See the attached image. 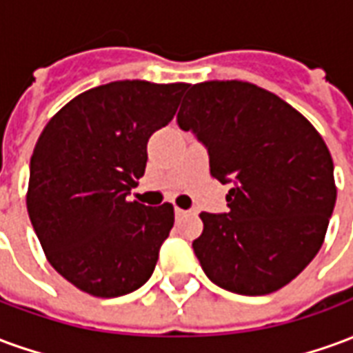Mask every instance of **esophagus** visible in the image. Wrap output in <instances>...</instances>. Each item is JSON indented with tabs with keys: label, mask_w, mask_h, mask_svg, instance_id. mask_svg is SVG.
Returning <instances> with one entry per match:
<instances>
[{
	"label": "esophagus",
	"mask_w": 353,
	"mask_h": 353,
	"mask_svg": "<svg viewBox=\"0 0 353 353\" xmlns=\"http://www.w3.org/2000/svg\"><path fill=\"white\" fill-rule=\"evenodd\" d=\"M187 215H189V212H187V210L176 208V217H177V219H181V217H187Z\"/></svg>",
	"instance_id": "1"
}]
</instances>
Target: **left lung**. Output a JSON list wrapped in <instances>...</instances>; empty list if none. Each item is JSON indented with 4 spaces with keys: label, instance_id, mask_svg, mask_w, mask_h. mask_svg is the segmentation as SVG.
<instances>
[{
    "label": "left lung",
    "instance_id": "8db88e82",
    "mask_svg": "<svg viewBox=\"0 0 353 353\" xmlns=\"http://www.w3.org/2000/svg\"><path fill=\"white\" fill-rule=\"evenodd\" d=\"M177 124L206 145L212 177L232 183L227 214H200L192 250L202 270L238 295L288 285L318 255L336 202L319 132L288 101L244 81L189 85Z\"/></svg>",
    "mask_w": 353,
    "mask_h": 353
}]
</instances>
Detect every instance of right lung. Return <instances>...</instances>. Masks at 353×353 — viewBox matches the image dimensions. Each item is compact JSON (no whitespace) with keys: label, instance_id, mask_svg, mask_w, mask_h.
<instances>
[{"label":"right lung","instance_id":"obj_1","mask_svg":"<svg viewBox=\"0 0 353 353\" xmlns=\"http://www.w3.org/2000/svg\"><path fill=\"white\" fill-rule=\"evenodd\" d=\"M185 83L115 81L68 101L30 161L26 206L52 268L88 295L141 288L174 227V206L128 200L147 141L174 119Z\"/></svg>","mask_w":353,"mask_h":353}]
</instances>
